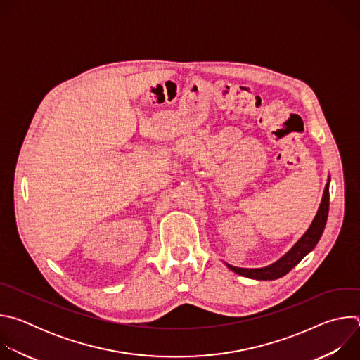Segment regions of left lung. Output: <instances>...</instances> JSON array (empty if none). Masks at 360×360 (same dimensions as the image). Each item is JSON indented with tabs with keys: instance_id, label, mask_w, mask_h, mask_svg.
I'll list each match as a JSON object with an SVG mask.
<instances>
[{
	"instance_id": "obj_1",
	"label": "left lung",
	"mask_w": 360,
	"mask_h": 360,
	"mask_svg": "<svg viewBox=\"0 0 360 360\" xmlns=\"http://www.w3.org/2000/svg\"><path fill=\"white\" fill-rule=\"evenodd\" d=\"M329 182H330V178L328 179V184L325 186L321 207L318 210V214H316L312 225L309 226V229L306 231V233L296 242V245L283 256V258H281L278 262H275L269 266L259 268V269L236 268V266H232L228 264H226V266L240 276L258 279V281H274V279L282 278L290 269H293L303 259V256L306 253H309L316 246V243L319 242V239L323 233L326 219H328V212H329Z\"/></svg>"
}]
</instances>
